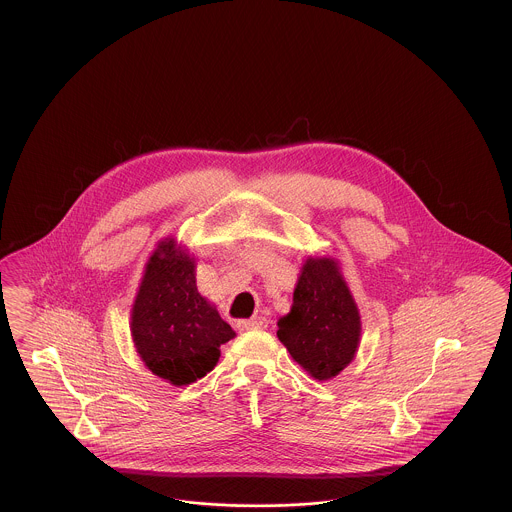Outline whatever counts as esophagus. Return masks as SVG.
Wrapping results in <instances>:
<instances>
[{
  "instance_id": "esophagus-1",
  "label": "esophagus",
  "mask_w": 512,
  "mask_h": 512,
  "mask_svg": "<svg viewBox=\"0 0 512 512\" xmlns=\"http://www.w3.org/2000/svg\"><path fill=\"white\" fill-rule=\"evenodd\" d=\"M268 320L265 317H253L249 320H240L238 322V328L240 330H261V328H267Z\"/></svg>"
}]
</instances>
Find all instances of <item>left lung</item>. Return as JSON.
Returning a JSON list of instances; mask_svg holds the SVG:
<instances>
[{"label": "left lung", "instance_id": "left-lung-1", "mask_svg": "<svg viewBox=\"0 0 512 512\" xmlns=\"http://www.w3.org/2000/svg\"><path fill=\"white\" fill-rule=\"evenodd\" d=\"M276 336L318 382L338 376L353 361L361 341V315L336 259L305 261L292 309L278 320Z\"/></svg>", "mask_w": 512, "mask_h": 512}]
</instances>
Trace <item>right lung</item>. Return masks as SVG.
I'll return each instance as SVG.
<instances>
[{"label": "right lung", "instance_id": "right-lung-1", "mask_svg": "<svg viewBox=\"0 0 512 512\" xmlns=\"http://www.w3.org/2000/svg\"><path fill=\"white\" fill-rule=\"evenodd\" d=\"M132 340L144 365L172 386L211 372L236 332L195 286V261L172 238L159 242L132 305Z\"/></svg>", "mask_w": 512, "mask_h": 512}]
</instances>
